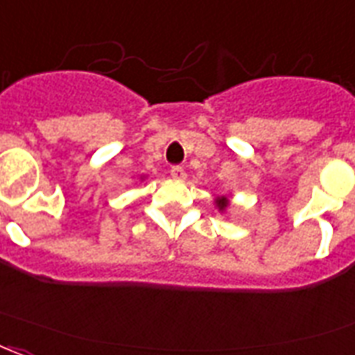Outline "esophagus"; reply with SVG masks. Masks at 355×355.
Instances as JSON below:
<instances>
[{
	"instance_id": "esophagus-1",
	"label": "esophagus",
	"mask_w": 355,
	"mask_h": 355,
	"mask_svg": "<svg viewBox=\"0 0 355 355\" xmlns=\"http://www.w3.org/2000/svg\"><path fill=\"white\" fill-rule=\"evenodd\" d=\"M171 177L175 178V180H184L186 171L180 165H175V167H171Z\"/></svg>"
}]
</instances>
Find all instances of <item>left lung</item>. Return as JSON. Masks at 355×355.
Segmentation results:
<instances>
[{"label": "left lung", "mask_w": 355, "mask_h": 355, "mask_svg": "<svg viewBox=\"0 0 355 355\" xmlns=\"http://www.w3.org/2000/svg\"><path fill=\"white\" fill-rule=\"evenodd\" d=\"M214 205H216L218 211L224 214V212L227 211V209H230V207H231V201L227 198H225V196H218V198H214Z\"/></svg>", "instance_id": "left-lung-1"}]
</instances>
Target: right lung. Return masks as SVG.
Listing matches in <instances>:
<instances>
[{
  "label": "right lung",
  "instance_id": "obj_1",
  "mask_svg": "<svg viewBox=\"0 0 355 355\" xmlns=\"http://www.w3.org/2000/svg\"><path fill=\"white\" fill-rule=\"evenodd\" d=\"M144 178H146V177H141V180H144Z\"/></svg>",
  "mask_w": 355,
  "mask_h": 355
}]
</instances>
